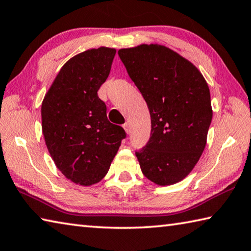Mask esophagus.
I'll return each mask as SVG.
<instances>
[{"label": "esophagus", "instance_id": "esophagus-1", "mask_svg": "<svg viewBox=\"0 0 251 251\" xmlns=\"http://www.w3.org/2000/svg\"><path fill=\"white\" fill-rule=\"evenodd\" d=\"M123 128H124L126 133L128 134V133H129V130H130V125H129V123H128V122H126L125 124L123 125Z\"/></svg>", "mask_w": 251, "mask_h": 251}]
</instances>
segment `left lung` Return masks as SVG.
Segmentation results:
<instances>
[{
	"label": "left lung",
	"instance_id": "left-lung-1",
	"mask_svg": "<svg viewBox=\"0 0 251 251\" xmlns=\"http://www.w3.org/2000/svg\"><path fill=\"white\" fill-rule=\"evenodd\" d=\"M118 56L151 118L149 141L136 152L141 172L157 185L177 183L206 146L213 116L207 82L192 62L162 45L123 48Z\"/></svg>",
	"mask_w": 251,
	"mask_h": 251
}]
</instances>
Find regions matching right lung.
<instances>
[{"instance_id":"1","label":"right lung","mask_w":251,"mask_h":251,"mask_svg":"<svg viewBox=\"0 0 251 251\" xmlns=\"http://www.w3.org/2000/svg\"><path fill=\"white\" fill-rule=\"evenodd\" d=\"M116 49L100 47L75 54L62 66L42 103V129L54 165L82 186L101 181L125 130L107 120L98 91L110 75Z\"/></svg>"}]
</instances>
